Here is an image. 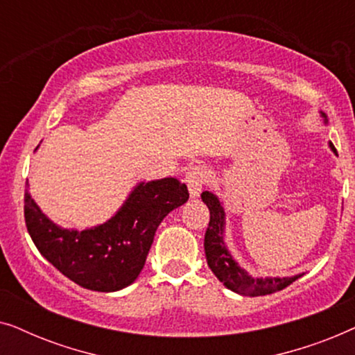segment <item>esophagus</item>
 I'll list each match as a JSON object with an SVG mask.
<instances>
[{"label":"esophagus","mask_w":355,"mask_h":355,"mask_svg":"<svg viewBox=\"0 0 355 355\" xmlns=\"http://www.w3.org/2000/svg\"><path fill=\"white\" fill-rule=\"evenodd\" d=\"M186 182H187V187H189V192H191L192 197H198L200 196L202 189H203V184L207 182V171L203 166H191L189 168V171L186 174Z\"/></svg>","instance_id":"obj_1"}]
</instances>
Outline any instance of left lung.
Here are the masks:
<instances>
[{
    "label": "left lung",
    "mask_w": 355,
    "mask_h": 355,
    "mask_svg": "<svg viewBox=\"0 0 355 355\" xmlns=\"http://www.w3.org/2000/svg\"><path fill=\"white\" fill-rule=\"evenodd\" d=\"M323 118L327 116L323 114ZM329 147L334 153L333 144ZM202 200L210 210V223H208L205 232V255L207 263L210 270L215 273L218 279L226 286L227 289L234 291L242 295H266L273 294L276 291H281L293 284L295 279L300 278L302 275L291 276V278H252L245 270H242L239 265L232 260L230 252L225 245V208L221 207L220 198L211 192H202Z\"/></svg>",
    "instance_id": "left-lung-1"
}]
</instances>
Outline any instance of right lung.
<instances>
[{"mask_svg": "<svg viewBox=\"0 0 355 355\" xmlns=\"http://www.w3.org/2000/svg\"><path fill=\"white\" fill-rule=\"evenodd\" d=\"M187 198V186L174 178L140 182L113 218L74 231L48 220L26 192L24 216L33 244L56 270L82 288L113 293L137 279L159 223Z\"/></svg>", "mask_w": 355, "mask_h": 355, "instance_id": "right-lung-1", "label": "right lung"}]
</instances>
